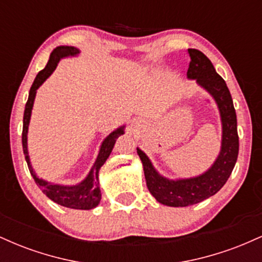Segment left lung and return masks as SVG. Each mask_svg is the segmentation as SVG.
I'll use <instances>...</instances> for the list:
<instances>
[{
	"instance_id": "left-lung-1",
	"label": "left lung",
	"mask_w": 262,
	"mask_h": 262,
	"mask_svg": "<svg viewBox=\"0 0 262 262\" xmlns=\"http://www.w3.org/2000/svg\"><path fill=\"white\" fill-rule=\"evenodd\" d=\"M189 66L187 79L206 90L217 103L222 122V146L219 155L208 170L188 179L171 180L160 175L148 155L137 148L146 186L159 203L169 207H187L207 200L224 186L233 171L239 152L236 113L225 81L215 71L210 60L197 49H188Z\"/></svg>"
}]
</instances>
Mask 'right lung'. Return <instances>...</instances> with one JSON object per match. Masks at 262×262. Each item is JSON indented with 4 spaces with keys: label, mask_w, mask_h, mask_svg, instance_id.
<instances>
[{
    "label": "right lung",
    "mask_w": 262,
    "mask_h": 262,
    "mask_svg": "<svg viewBox=\"0 0 262 262\" xmlns=\"http://www.w3.org/2000/svg\"><path fill=\"white\" fill-rule=\"evenodd\" d=\"M80 54V50L75 47H68V45H61V47L55 48L53 53L50 54V58L48 64L41 71H39L37 77H35L34 82L31 87L29 91L28 101L26 103L25 116H23V132H22V145L23 152H25L26 161L28 164V169L31 175L34 179V181L39 186V188L43 191V193L50 200L54 201L55 203L60 206L68 207V208L73 209H93L98 206L101 201V189L100 182H98V172L102 165L106 162L108 156L112 152L116 139L124 134L125 125L117 128L112 133L108 134L104 140L102 141L100 146V151H98L97 158H96L95 164H93L92 169L90 170L89 175L82 180L80 183L73 186L68 185H59V183H52L49 181L40 179L37 176L35 171L33 170L31 159L28 154V127L29 122H31L33 104H34L35 95H37V90L44 83V81L48 79L54 73V70L58 66L59 61L62 58H68V56H76Z\"/></svg>",
    "instance_id": "obj_1"
}]
</instances>
